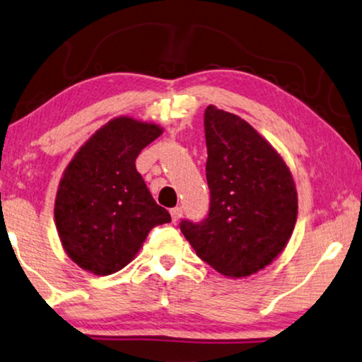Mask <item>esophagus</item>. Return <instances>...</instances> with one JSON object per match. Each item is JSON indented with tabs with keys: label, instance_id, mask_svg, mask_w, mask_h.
<instances>
[{
	"label": "esophagus",
	"instance_id": "1",
	"mask_svg": "<svg viewBox=\"0 0 362 362\" xmlns=\"http://www.w3.org/2000/svg\"><path fill=\"white\" fill-rule=\"evenodd\" d=\"M170 215H171V221H173V223L180 221L181 216H182L181 206H175V209H171V210H170Z\"/></svg>",
	"mask_w": 362,
	"mask_h": 362
}]
</instances>
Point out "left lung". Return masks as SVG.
I'll use <instances>...</instances> for the list:
<instances>
[{
    "label": "left lung",
    "mask_w": 362,
    "mask_h": 362,
    "mask_svg": "<svg viewBox=\"0 0 362 362\" xmlns=\"http://www.w3.org/2000/svg\"><path fill=\"white\" fill-rule=\"evenodd\" d=\"M204 125L210 210L204 221H182L181 233L223 276H252L279 257L293 233V176L279 152L240 117L209 105Z\"/></svg>",
    "instance_id": "left-lung-1"
}]
</instances>
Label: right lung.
<instances>
[{
	"label": "right lung",
	"instance_id": "add662e5",
	"mask_svg": "<svg viewBox=\"0 0 362 362\" xmlns=\"http://www.w3.org/2000/svg\"><path fill=\"white\" fill-rule=\"evenodd\" d=\"M162 133L156 123L112 118L70 160L59 182L54 220L65 253L81 269L114 274L134 259L153 226L171 221L134 165Z\"/></svg>",
	"mask_w": 362,
	"mask_h": 362
}]
</instances>
